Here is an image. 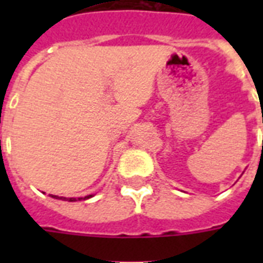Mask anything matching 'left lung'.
Masks as SVG:
<instances>
[{"label":"left lung","instance_id":"1","mask_svg":"<svg viewBox=\"0 0 263 263\" xmlns=\"http://www.w3.org/2000/svg\"><path fill=\"white\" fill-rule=\"evenodd\" d=\"M262 123H263V120H262Z\"/></svg>","mask_w":263,"mask_h":263}]
</instances>
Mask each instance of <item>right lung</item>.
<instances>
[{"mask_svg": "<svg viewBox=\"0 0 263 263\" xmlns=\"http://www.w3.org/2000/svg\"><path fill=\"white\" fill-rule=\"evenodd\" d=\"M51 196V198H54V199H60V200H68V202H76V200H86L88 199V198H92L94 195H87L84 196V198H65V196H59V195H49Z\"/></svg>", "mask_w": 263, "mask_h": 263, "instance_id": "add662e5", "label": "right lung"}]
</instances>
